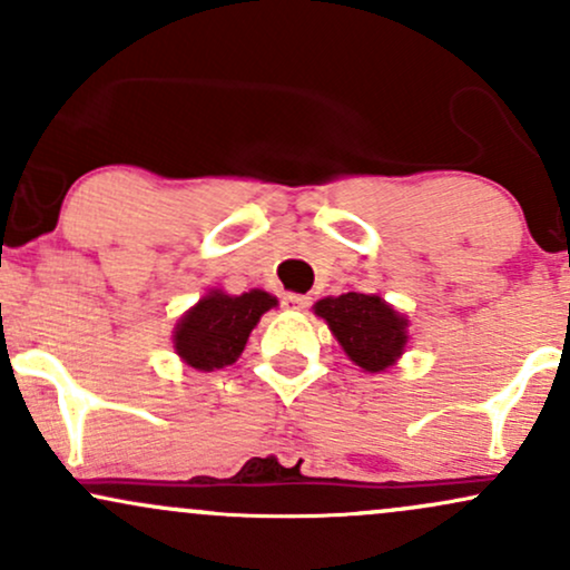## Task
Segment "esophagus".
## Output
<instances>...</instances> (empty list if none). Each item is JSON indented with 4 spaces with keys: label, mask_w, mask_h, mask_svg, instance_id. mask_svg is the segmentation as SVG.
I'll use <instances>...</instances> for the list:
<instances>
[{
    "label": "esophagus",
    "mask_w": 570,
    "mask_h": 570,
    "mask_svg": "<svg viewBox=\"0 0 570 570\" xmlns=\"http://www.w3.org/2000/svg\"><path fill=\"white\" fill-rule=\"evenodd\" d=\"M284 305L289 307V311H305V307L311 305V297H307V294H286Z\"/></svg>",
    "instance_id": "34e87169"
}]
</instances>
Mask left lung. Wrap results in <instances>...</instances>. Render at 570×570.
Here are the masks:
<instances>
[{
    "instance_id": "obj_1",
    "label": "left lung",
    "mask_w": 570,
    "mask_h": 570,
    "mask_svg": "<svg viewBox=\"0 0 570 570\" xmlns=\"http://www.w3.org/2000/svg\"><path fill=\"white\" fill-rule=\"evenodd\" d=\"M340 348L364 372H385L402 358L410 343V318L385 303L381 294L348 292L313 305Z\"/></svg>"
}]
</instances>
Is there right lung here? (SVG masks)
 Masks as SVG:
<instances>
[{
	"mask_svg": "<svg viewBox=\"0 0 570 570\" xmlns=\"http://www.w3.org/2000/svg\"><path fill=\"white\" fill-rule=\"evenodd\" d=\"M276 305L278 299L265 289L227 294L214 286L176 322L171 337L176 356L198 372L230 367L263 313Z\"/></svg>",
	"mask_w": 570,
	"mask_h": 570,
	"instance_id": "right-lung-1",
	"label": "right lung"
}]
</instances>
